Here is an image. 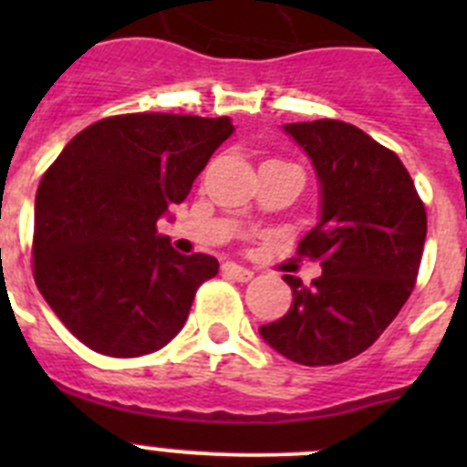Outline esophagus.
Listing matches in <instances>:
<instances>
[{
    "mask_svg": "<svg viewBox=\"0 0 467 467\" xmlns=\"http://www.w3.org/2000/svg\"><path fill=\"white\" fill-rule=\"evenodd\" d=\"M222 271H224V275H229V278L238 280V283H247V280L254 275L250 269H245V266H241V264H234V262H226L224 266H222Z\"/></svg>",
    "mask_w": 467,
    "mask_h": 467,
    "instance_id": "obj_1",
    "label": "esophagus"
}]
</instances>
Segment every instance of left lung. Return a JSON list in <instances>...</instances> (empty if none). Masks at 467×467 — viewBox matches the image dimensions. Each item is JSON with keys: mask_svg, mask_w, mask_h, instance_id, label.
<instances>
[{"mask_svg": "<svg viewBox=\"0 0 467 467\" xmlns=\"http://www.w3.org/2000/svg\"><path fill=\"white\" fill-rule=\"evenodd\" d=\"M316 171L320 213L299 253L323 259L311 287L283 275L292 306L262 325V339L306 367L360 356L393 323L414 290L426 208L410 172L365 130L334 119L285 123Z\"/></svg>", "mask_w": 467, "mask_h": 467, "instance_id": "1", "label": "left lung"}]
</instances>
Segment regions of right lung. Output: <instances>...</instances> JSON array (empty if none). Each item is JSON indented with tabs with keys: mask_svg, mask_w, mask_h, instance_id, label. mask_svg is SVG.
Returning a JSON list of instances; mask_svg holds the SVG:
<instances>
[{
	"mask_svg": "<svg viewBox=\"0 0 467 467\" xmlns=\"http://www.w3.org/2000/svg\"><path fill=\"white\" fill-rule=\"evenodd\" d=\"M229 117L123 114L74 135L35 198V280L65 327L95 353L138 358L187 323L210 254H180L156 222L192 192L234 135Z\"/></svg>",
	"mask_w": 467,
	"mask_h": 467,
	"instance_id": "1",
	"label": "right lung"
}]
</instances>
